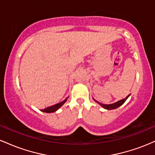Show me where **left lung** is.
I'll return each mask as SVG.
<instances>
[{"mask_svg": "<svg viewBox=\"0 0 155 155\" xmlns=\"http://www.w3.org/2000/svg\"><path fill=\"white\" fill-rule=\"evenodd\" d=\"M129 96H130V95H127V97H125V98L122 99V100H120V101H117V102H116V103H114V104H101V103L98 102V101H97L96 100H95V99H94V98H93V100L95 101L96 103H97V104H98L99 105H100V106H102L103 108H104L105 109L111 110V109H115V108H117L120 107V106H122V105L123 104L124 102H125L126 100H127V99L128 98Z\"/></svg>", "mask_w": 155, "mask_h": 155, "instance_id": "1", "label": "left lung"}]
</instances>
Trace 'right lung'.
Instances as JSON below:
<instances>
[{"label": "right lung", "instance_id": "right-lung-1", "mask_svg": "<svg viewBox=\"0 0 155 155\" xmlns=\"http://www.w3.org/2000/svg\"><path fill=\"white\" fill-rule=\"evenodd\" d=\"M67 100H68V97L67 98H65L63 101H62V102L58 103V104L55 105H53V106H49V107H47V108H45V109H42L41 111L46 112V113H52V112H55L56 111H58V110L59 109V108L61 107V106H63L65 102H66Z\"/></svg>", "mask_w": 155, "mask_h": 155}]
</instances>
